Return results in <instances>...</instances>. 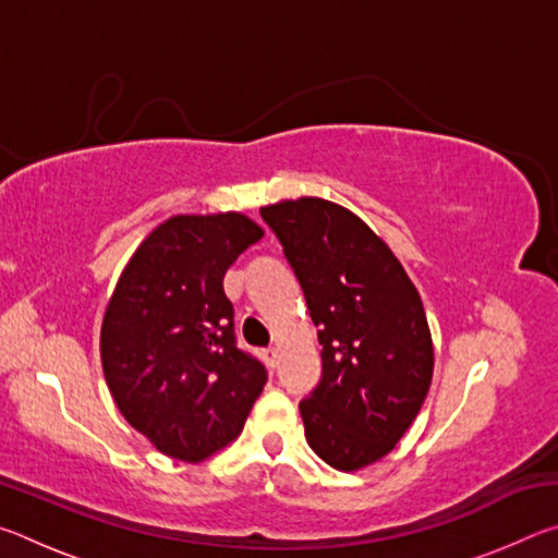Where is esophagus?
<instances>
[{
    "instance_id": "esophagus-1",
    "label": "esophagus",
    "mask_w": 558,
    "mask_h": 558,
    "mask_svg": "<svg viewBox=\"0 0 558 558\" xmlns=\"http://www.w3.org/2000/svg\"><path fill=\"white\" fill-rule=\"evenodd\" d=\"M263 356H266V364L270 366V369H276V366H278V349L270 347V349H266V352H263Z\"/></svg>"
}]
</instances>
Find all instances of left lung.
I'll return each mask as SVG.
<instances>
[{
  "instance_id": "1",
  "label": "left lung",
  "mask_w": 558,
  "mask_h": 558,
  "mask_svg": "<svg viewBox=\"0 0 558 558\" xmlns=\"http://www.w3.org/2000/svg\"><path fill=\"white\" fill-rule=\"evenodd\" d=\"M302 286L323 344V379L300 401L305 438L327 465L362 470L396 448L433 379L418 290L356 214L319 196L263 206Z\"/></svg>"
}]
</instances>
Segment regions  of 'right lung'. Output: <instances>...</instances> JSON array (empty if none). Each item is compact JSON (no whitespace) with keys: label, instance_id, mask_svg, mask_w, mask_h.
Listing matches in <instances>:
<instances>
[{"label":"right lung","instance_id":"obj_1","mask_svg":"<svg viewBox=\"0 0 558 558\" xmlns=\"http://www.w3.org/2000/svg\"><path fill=\"white\" fill-rule=\"evenodd\" d=\"M263 239L239 211L179 214L132 253L100 327V362L118 411L169 458L202 462L239 436L266 386L235 347L223 276Z\"/></svg>","mask_w":558,"mask_h":558}]
</instances>
